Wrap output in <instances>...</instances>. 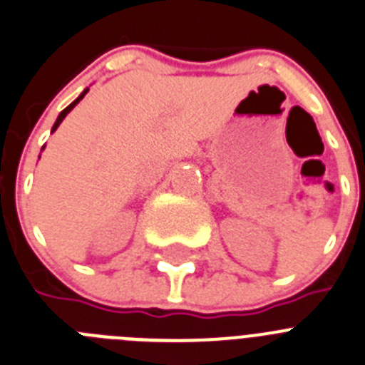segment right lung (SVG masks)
Returning <instances> with one entry per match:
<instances>
[{"instance_id":"1","label":"right lung","mask_w":365,"mask_h":365,"mask_svg":"<svg viewBox=\"0 0 365 365\" xmlns=\"http://www.w3.org/2000/svg\"><path fill=\"white\" fill-rule=\"evenodd\" d=\"M87 93H88V88H85L83 93H81V94H80V96H78V98H76V100L72 101V103H71V105H68V107H65V109H63V110H61V113H60V116H58V120H56V121H54V125H52V130H51V133H54V130H56V129H58V127H60V123H61V121H63V120H65V116H67V114H68V113H71V110H72V109H74V107H76V105H78V103H80V101H81V100H83V96H85V94H87ZM43 149H45V145H43ZM43 149H41V150H43Z\"/></svg>"}]
</instances>
